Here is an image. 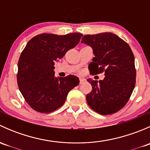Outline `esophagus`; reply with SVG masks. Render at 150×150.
<instances>
[{"instance_id":"esophagus-1","label":"esophagus","mask_w":150,"mask_h":150,"mask_svg":"<svg viewBox=\"0 0 150 150\" xmlns=\"http://www.w3.org/2000/svg\"><path fill=\"white\" fill-rule=\"evenodd\" d=\"M79 81H80V84H82L83 83L85 82V81H86V80H85L83 78H81H81H79Z\"/></svg>"}]
</instances>
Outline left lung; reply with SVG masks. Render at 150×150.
<instances>
[{
    "label": "left lung",
    "instance_id": "1",
    "mask_svg": "<svg viewBox=\"0 0 150 150\" xmlns=\"http://www.w3.org/2000/svg\"><path fill=\"white\" fill-rule=\"evenodd\" d=\"M93 48L95 57L88 65L92 75L104 72V80L88 79L92 91L86 96L89 107L107 115L120 110L129 100L136 84L134 56L129 45L112 33L86 35L82 38Z\"/></svg>",
    "mask_w": 150,
    "mask_h": 150
}]
</instances>
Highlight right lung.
Masks as SVG:
<instances>
[{
  "label": "right lung",
  "instance_id": "1",
  "mask_svg": "<svg viewBox=\"0 0 150 150\" xmlns=\"http://www.w3.org/2000/svg\"><path fill=\"white\" fill-rule=\"evenodd\" d=\"M83 35H64L43 33L30 39L18 62L17 83L30 107L35 111L49 113L59 108L67 93L79 84V79L69 75L54 76V62L78 44Z\"/></svg>",
  "mask_w": 150,
  "mask_h": 150
}]
</instances>
